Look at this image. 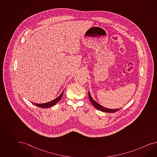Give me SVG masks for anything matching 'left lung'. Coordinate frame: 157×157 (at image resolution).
Masks as SVG:
<instances>
[{
    "label": "left lung",
    "mask_w": 157,
    "mask_h": 157,
    "mask_svg": "<svg viewBox=\"0 0 157 157\" xmlns=\"http://www.w3.org/2000/svg\"><path fill=\"white\" fill-rule=\"evenodd\" d=\"M88 96L89 98V100L90 101V102H92L93 105L97 109H98L102 112H104L107 113H114L116 112H117L118 110H120L121 109H110L106 108L103 107L102 106H101L100 104H98L97 102H96L92 98V97L90 96V94L89 92H88Z\"/></svg>",
    "instance_id": "obj_1"
}]
</instances>
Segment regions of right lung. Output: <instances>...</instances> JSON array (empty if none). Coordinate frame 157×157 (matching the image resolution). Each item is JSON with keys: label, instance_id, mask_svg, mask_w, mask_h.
Masks as SVG:
<instances>
[{"label": "right lung", "instance_id": "1", "mask_svg": "<svg viewBox=\"0 0 157 157\" xmlns=\"http://www.w3.org/2000/svg\"><path fill=\"white\" fill-rule=\"evenodd\" d=\"M63 92H63L61 93L60 95L58 97H57L56 99L51 101H50V102H47V103H44V104H36V103H33V102H32V103L35 105H36L37 106H39V107H40V108H49V107H51V106H52L53 105L56 104L60 100L61 98H62L63 95Z\"/></svg>", "mask_w": 157, "mask_h": 157}]
</instances>
